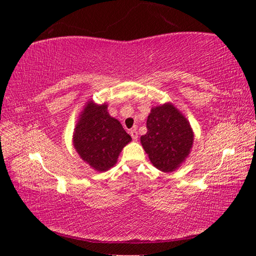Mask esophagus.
I'll return each instance as SVG.
<instances>
[{"label":"esophagus","mask_w":256,"mask_h":256,"mask_svg":"<svg viewBox=\"0 0 256 256\" xmlns=\"http://www.w3.org/2000/svg\"><path fill=\"white\" fill-rule=\"evenodd\" d=\"M130 134H131V136H132L133 140H138V131H136V128H132L131 131H130Z\"/></svg>","instance_id":"esophagus-1"}]
</instances>
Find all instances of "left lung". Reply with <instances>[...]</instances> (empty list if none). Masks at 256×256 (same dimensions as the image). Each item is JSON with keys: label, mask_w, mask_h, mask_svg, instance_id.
Masks as SVG:
<instances>
[{"label": "left lung", "mask_w": 256, "mask_h": 256, "mask_svg": "<svg viewBox=\"0 0 256 256\" xmlns=\"http://www.w3.org/2000/svg\"><path fill=\"white\" fill-rule=\"evenodd\" d=\"M148 133L140 136L145 153L157 170L175 172L192 152L194 134L187 118L172 104L153 106L148 114Z\"/></svg>", "instance_id": "8db88e82"}]
</instances>
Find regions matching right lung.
<instances>
[{"label":"right lung","mask_w":256,"mask_h":256,"mask_svg":"<svg viewBox=\"0 0 256 256\" xmlns=\"http://www.w3.org/2000/svg\"><path fill=\"white\" fill-rule=\"evenodd\" d=\"M132 140L118 120L108 112L104 102L88 100L78 116L72 144L80 158L92 170L106 172L116 164L124 146Z\"/></svg>","instance_id":"1"}]
</instances>
